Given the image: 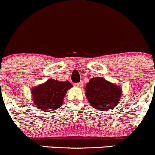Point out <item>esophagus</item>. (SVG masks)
Masks as SVG:
<instances>
[{
    "label": "esophagus",
    "instance_id": "esophagus-1",
    "mask_svg": "<svg viewBox=\"0 0 155 155\" xmlns=\"http://www.w3.org/2000/svg\"><path fill=\"white\" fill-rule=\"evenodd\" d=\"M83 82L82 81H81V82H79V83H76V87H82L83 86Z\"/></svg>",
    "mask_w": 155,
    "mask_h": 155
}]
</instances>
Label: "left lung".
<instances>
[{"instance_id":"obj_1","label":"left lung","mask_w":155,"mask_h":155,"mask_svg":"<svg viewBox=\"0 0 155 155\" xmlns=\"http://www.w3.org/2000/svg\"><path fill=\"white\" fill-rule=\"evenodd\" d=\"M89 103L99 111H108L118 104L122 95L120 86L106 81L103 77L92 78L85 87Z\"/></svg>"}]
</instances>
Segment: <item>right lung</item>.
<instances>
[{
  "mask_svg": "<svg viewBox=\"0 0 155 155\" xmlns=\"http://www.w3.org/2000/svg\"><path fill=\"white\" fill-rule=\"evenodd\" d=\"M72 87L68 81L48 79L45 83L32 89L33 101L39 109L51 111L62 106L65 94Z\"/></svg>",
  "mask_w": 155,
  "mask_h": 155,
  "instance_id": "obj_1",
  "label": "right lung"
}]
</instances>
